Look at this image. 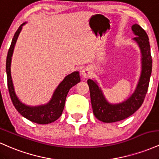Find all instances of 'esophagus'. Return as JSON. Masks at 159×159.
<instances>
[{
  "label": "esophagus",
  "instance_id": "obj_1",
  "mask_svg": "<svg viewBox=\"0 0 159 159\" xmlns=\"http://www.w3.org/2000/svg\"><path fill=\"white\" fill-rule=\"evenodd\" d=\"M81 75L84 78H88L89 76L91 75L90 69L89 68H84L81 71Z\"/></svg>",
  "mask_w": 159,
  "mask_h": 159
}]
</instances>
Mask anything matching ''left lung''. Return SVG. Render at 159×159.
Wrapping results in <instances>:
<instances>
[{
	"label": "left lung",
	"instance_id": "left-lung-1",
	"mask_svg": "<svg viewBox=\"0 0 159 159\" xmlns=\"http://www.w3.org/2000/svg\"><path fill=\"white\" fill-rule=\"evenodd\" d=\"M132 29L136 35L133 39L138 43L141 51L142 71L136 90L131 97L123 103L111 105L104 97L96 82L91 79L87 80L93 111L95 116L103 123L120 121L132 115L142 105L148 90L152 66L149 37L145 30L137 24L133 25Z\"/></svg>",
	"mask_w": 159,
	"mask_h": 159
}]
</instances>
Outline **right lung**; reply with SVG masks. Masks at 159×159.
Here are the masks:
<instances>
[{
  "mask_svg": "<svg viewBox=\"0 0 159 159\" xmlns=\"http://www.w3.org/2000/svg\"><path fill=\"white\" fill-rule=\"evenodd\" d=\"M25 24V23H24L20 25L14 34L10 47L9 48L8 54H7L6 70L9 93L16 109L24 117L38 124H48L54 122L61 116L63 108H64L66 98L69 90L76 84L81 81V78H80L78 72H74L67 75L56 89L52 100L47 105L38 107H29L21 103L17 98L14 91L10 74V64L11 57H12L16 40Z\"/></svg>",
  "mask_w": 159,
  "mask_h": 159,
  "instance_id": "right-lung-1",
  "label": "right lung"
}]
</instances>
